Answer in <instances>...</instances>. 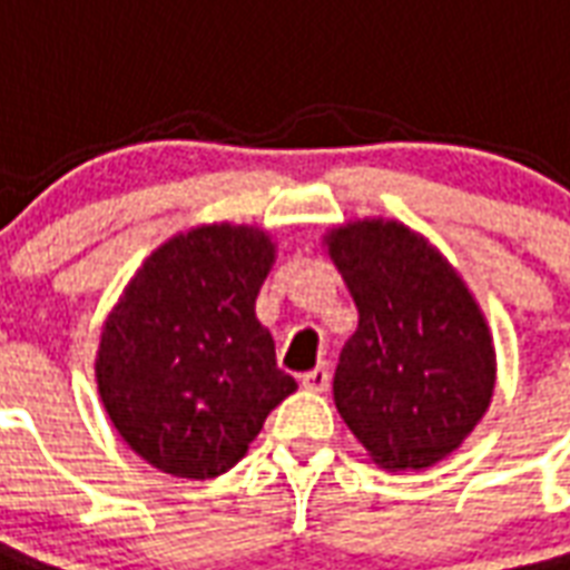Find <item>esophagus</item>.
<instances>
[{
	"label": "esophagus",
	"mask_w": 570,
	"mask_h": 570,
	"mask_svg": "<svg viewBox=\"0 0 570 570\" xmlns=\"http://www.w3.org/2000/svg\"><path fill=\"white\" fill-rule=\"evenodd\" d=\"M301 382L303 389H309V392H327V385H331V371H327L325 364H318L315 371L303 373Z\"/></svg>",
	"instance_id": "34e87169"
}]
</instances>
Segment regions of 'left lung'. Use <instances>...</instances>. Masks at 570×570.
Instances as JSON below:
<instances>
[{
    "mask_svg": "<svg viewBox=\"0 0 570 570\" xmlns=\"http://www.w3.org/2000/svg\"><path fill=\"white\" fill-rule=\"evenodd\" d=\"M327 248L358 306L334 373L336 410L380 464L431 468L492 401L483 315L438 248L404 224H346Z\"/></svg>",
    "mask_w": 570,
    "mask_h": 570,
    "instance_id": "obj_1",
    "label": "left lung"
}]
</instances>
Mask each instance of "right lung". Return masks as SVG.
Segmentation results:
<instances>
[{"mask_svg": "<svg viewBox=\"0 0 570 570\" xmlns=\"http://www.w3.org/2000/svg\"><path fill=\"white\" fill-rule=\"evenodd\" d=\"M269 264L273 243L261 230L197 227L157 248L109 315L99 397L154 468L218 476L297 389L255 315Z\"/></svg>", "mask_w": 570, "mask_h": 570, "instance_id": "1", "label": "right lung"}]
</instances>
